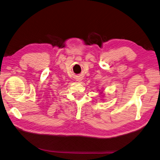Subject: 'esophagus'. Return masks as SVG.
I'll return each instance as SVG.
<instances>
[{
	"instance_id": "esophagus-1",
	"label": "esophagus",
	"mask_w": 160,
	"mask_h": 160,
	"mask_svg": "<svg viewBox=\"0 0 160 160\" xmlns=\"http://www.w3.org/2000/svg\"><path fill=\"white\" fill-rule=\"evenodd\" d=\"M77 81L80 82V81H82V79H81V78H77Z\"/></svg>"
}]
</instances>
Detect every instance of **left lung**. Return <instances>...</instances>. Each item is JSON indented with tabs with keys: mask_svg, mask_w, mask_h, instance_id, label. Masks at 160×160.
Listing matches in <instances>:
<instances>
[{
	"mask_svg": "<svg viewBox=\"0 0 160 160\" xmlns=\"http://www.w3.org/2000/svg\"><path fill=\"white\" fill-rule=\"evenodd\" d=\"M99 94H100V95H102V94H103V91H100V92H99ZM102 97H103V96H102Z\"/></svg>",
	"mask_w": 160,
	"mask_h": 160,
	"instance_id": "8db88e82",
	"label": "left lung"
}]
</instances>
